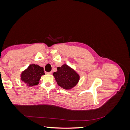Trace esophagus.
Here are the masks:
<instances>
[{"instance_id":"esophagus-1","label":"esophagus","mask_w":130,"mask_h":130,"mask_svg":"<svg viewBox=\"0 0 130 130\" xmlns=\"http://www.w3.org/2000/svg\"><path fill=\"white\" fill-rule=\"evenodd\" d=\"M47 74H52V72H46V73Z\"/></svg>"}]
</instances>
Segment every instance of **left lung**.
<instances>
[{"label": "left lung", "instance_id": "1", "mask_svg": "<svg viewBox=\"0 0 130 130\" xmlns=\"http://www.w3.org/2000/svg\"><path fill=\"white\" fill-rule=\"evenodd\" d=\"M57 69L53 75L59 86L64 89H70L77 84L80 76L73 69L66 64Z\"/></svg>", "mask_w": 130, "mask_h": 130}]
</instances>
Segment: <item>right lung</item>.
<instances>
[{
    "label": "right lung",
    "instance_id": "1",
    "mask_svg": "<svg viewBox=\"0 0 130 130\" xmlns=\"http://www.w3.org/2000/svg\"><path fill=\"white\" fill-rule=\"evenodd\" d=\"M44 74L43 67L37 64H31L22 73L21 78L26 86L32 87L39 84L41 76Z\"/></svg>",
    "mask_w": 130,
    "mask_h": 130
}]
</instances>
